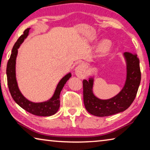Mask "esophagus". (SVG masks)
<instances>
[{
	"instance_id": "esophagus-1",
	"label": "esophagus",
	"mask_w": 150,
	"mask_h": 150,
	"mask_svg": "<svg viewBox=\"0 0 150 150\" xmlns=\"http://www.w3.org/2000/svg\"><path fill=\"white\" fill-rule=\"evenodd\" d=\"M75 74L79 78L84 79L87 75V72H86V66L84 64H80L78 65L75 69Z\"/></svg>"
}]
</instances>
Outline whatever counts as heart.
Listing matches in <instances>:
<instances>
[{
  "mask_svg": "<svg viewBox=\"0 0 150 150\" xmlns=\"http://www.w3.org/2000/svg\"><path fill=\"white\" fill-rule=\"evenodd\" d=\"M111 42L108 40H103L98 45L97 51L101 54H105L109 52L111 48Z\"/></svg>",
  "mask_w": 150,
  "mask_h": 150,
  "instance_id": "obj_1",
  "label": "heart"
}]
</instances>
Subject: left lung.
Instances as JSON below:
<instances>
[{"label": "left lung", "mask_w": 150, "mask_h": 150, "mask_svg": "<svg viewBox=\"0 0 150 150\" xmlns=\"http://www.w3.org/2000/svg\"><path fill=\"white\" fill-rule=\"evenodd\" d=\"M127 63V77L124 87L115 97L100 100L93 93V79L83 81V101L85 108L90 114L96 116H107L126 110L136 98L141 81L139 60L137 55L130 52L124 54Z\"/></svg>", "instance_id": "left-lung-1"}]
</instances>
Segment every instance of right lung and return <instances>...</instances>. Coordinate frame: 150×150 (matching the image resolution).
Wrapping results in <instances>:
<instances>
[{
    "label": "right lung",
    "mask_w": 150,
    "mask_h": 150,
    "mask_svg": "<svg viewBox=\"0 0 150 150\" xmlns=\"http://www.w3.org/2000/svg\"><path fill=\"white\" fill-rule=\"evenodd\" d=\"M30 29V28H27L24 30L23 34L20 35L12 48V54L8 59V63H7V83H8L9 91L12 98L20 107L32 115L40 116H50L56 113L59 109L60 106V93L66 82L71 77V74L69 73L62 79V80L58 83L54 96L50 100L46 101V102L33 103L27 100L22 95L18 87L16 79V73H15V65H16L18 49L20 47V44L23 42L24 39L27 37V35H28Z\"/></svg>",
    "instance_id": "obj_1"
}]
</instances>
